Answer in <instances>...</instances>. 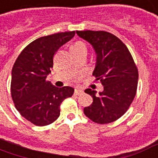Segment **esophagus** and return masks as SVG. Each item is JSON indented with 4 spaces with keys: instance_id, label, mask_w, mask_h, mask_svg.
<instances>
[{
    "instance_id": "1",
    "label": "esophagus",
    "mask_w": 158,
    "mask_h": 158,
    "mask_svg": "<svg viewBox=\"0 0 158 158\" xmlns=\"http://www.w3.org/2000/svg\"><path fill=\"white\" fill-rule=\"evenodd\" d=\"M84 92L83 91L82 89H79V88H76L75 89H74V94L75 95H79V94H81Z\"/></svg>"
}]
</instances>
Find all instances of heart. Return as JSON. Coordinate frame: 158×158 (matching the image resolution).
I'll use <instances>...</instances> for the list:
<instances>
[{
    "label": "heart",
    "instance_id": "obj_1",
    "mask_svg": "<svg viewBox=\"0 0 158 158\" xmlns=\"http://www.w3.org/2000/svg\"><path fill=\"white\" fill-rule=\"evenodd\" d=\"M81 48L86 49L85 43L84 42H81V41H77L71 46V49H81Z\"/></svg>",
    "mask_w": 158,
    "mask_h": 158
}]
</instances>
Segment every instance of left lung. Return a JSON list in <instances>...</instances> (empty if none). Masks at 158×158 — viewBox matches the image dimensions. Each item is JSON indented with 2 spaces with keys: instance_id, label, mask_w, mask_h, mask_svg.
<instances>
[{
  "instance_id": "obj_1",
  "label": "left lung",
  "mask_w": 158,
  "mask_h": 158,
  "mask_svg": "<svg viewBox=\"0 0 158 158\" xmlns=\"http://www.w3.org/2000/svg\"><path fill=\"white\" fill-rule=\"evenodd\" d=\"M76 33L94 48L96 64L93 75L104 86L99 95H95V90L85 89V93L93 97V103L84 109V113L95 123H111L121 117L132 103L138 69L127 47L115 35L90 30Z\"/></svg>"
}]
</instances>
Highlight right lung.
Masks as SVG:
<instances>
[{"mask_svg":"<svg viewBox=\"0 0 158 158\" xmlns=\"http://www.w3.org/2000/svg\"><path fill=\"white\" fill-rule=\"evenodd\" d=\"M75 31L58 32L37 38L22 51L11 70L10 92L21 115L38 127L48 126L60 115V105L73 95L69 86L58 88L47 80L53 56Z\"/></svg>","mask_w":158,"mask_h":158,"instance_id":"obj_1","label":"right lung"}]
</instances>
